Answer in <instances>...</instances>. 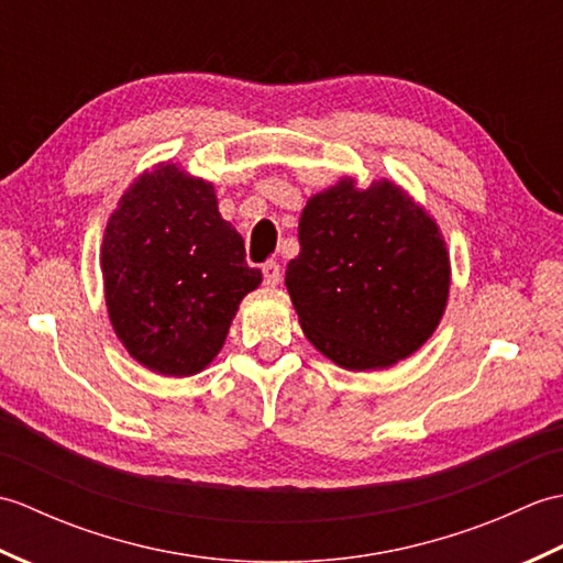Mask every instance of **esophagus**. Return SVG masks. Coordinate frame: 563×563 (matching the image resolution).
<instances>
[{
  "label": "esophagus",
  "mask_w": 563,
  "mask_h": 563,
  "mask_svg": "<svg viewBox=\"0 0 563 563\" xmlns=\"http://www.w3.org/2000/svg\"><path fill=\"white\" fill-rule=\"evenodd\" d=\"M261 271H263V280H266V285H278L280 283V263H275V261H266L261 266Z\"/></svg>",
  "instance_id": "34e87169"
}]
</instances>
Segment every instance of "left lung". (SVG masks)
<instances>
[{"instance_id":"1","label":"left lung","mask_w":563,"mask_h":563,"mask_svg":"<svg viewBox=\"0 0 563 563\" xmlns=\"http://www.w3.org/2000/svg\"><path fill=\"white\" fill-rule=\"evenodd\" d=\"M285 285L305 336L345 369L389 367L421 349L448 302L435 222L389 181L351 178L309 198Z\"/></svg>"}]
</instances>
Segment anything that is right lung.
<instances>
[{
    "label": "right lung",
    "mask_w": 563,
    "mask_h": 563,
    "mask_svg": "<svg viewBox=\"0 0 563 563\" xmlns=\"http://www.w3.org/2000/svg\"><path fill=\"white\" fill-rule=\"evenodd\" d=\"M101 268L118 339L169 377L196 375L220 353L239 302L263 278L242 234L220 218L212 186L169 164L118 202Z\"/></svg>",
    "instance_id": "1"
}]
</instances>
